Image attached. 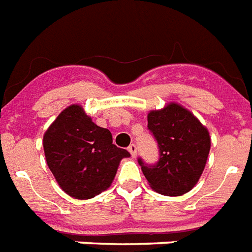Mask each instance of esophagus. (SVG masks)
Here are the masks:
<instances>
[{
    "label": "esophagus",
    "instance_id": "1",
    "mask_svg": "<svg viewBox=\"0 0 252 252\" xmlns=\"http://www.w3.org/2000/svg\"><path fill=\"white\" fill-rule=\"evenodd\" d=\"M128 151H129L130 153V155H132L133 158H136L137 157V147H136V145H130L129 147H128Z\"/></svg>",
    "mask_w": 252,
    "mask_h": 252
}]
</instances>
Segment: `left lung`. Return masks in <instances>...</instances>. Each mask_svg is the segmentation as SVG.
Segmentation results:
<instances>
[{
	"instance_id": "8db88e82",
	"label": "left lung",
	"mask_w": 252,
	"mask_h": 252,
	"mask_svg": "<svg viewBox=\"0 0 252 252\" xmlns=\"http://www.w3.org/2000/svg\"><path fill=\"white\" fill-rule=\"evenodd\" d=\"M147 126L158 141V164L138 160L147 183L157 193L179 197L197 185L207 163L211 137L197 116L177 102L147 114Z\"/></svg>"
}]
</instances>
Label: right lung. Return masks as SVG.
I'll return each mask as SVG.
<instances>
[{"mask_svg":"<svg viewBox=\"0 0 252 252\" xmlns=\"http://www.w3.org/2000/svg\"><path fill=\"white\" fill-rule=\"evenodd\" d=\"M45 159L59 188L75 199H91L111 186L120 160L130 154L112 144L81 105L63 110L45 130Z\"/></svg>","mask_w":252,"mask_h":252,"instance_id":"obj_1","label":"right lung"}]
</instances>
